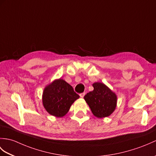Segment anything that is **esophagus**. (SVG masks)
Listing matches in <instances>:
<instances>
[{
    "label": "esophagus",
    "instance_id": "obj_1",
    "mask_svg": "<svg viewBox=\"0 0 156 156\" xmlns=\"http://www.w3.org/2000/svg\"><path fill=\"white\" fill-rule=\"evenodd\" d=\"M84 95H85V92H84V93H81V94H80V97L82 98H84Z\"/></svg>",
    "mask_w": 156,
    "mask_h": 156
}]
</instances>
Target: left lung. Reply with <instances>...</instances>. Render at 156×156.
Returning a JSON list of instances; mask_svg holds the SVG:
<instances>
[{"mask_svg": "<svg viewBox=\"0 0 156 156\" xmlns=\"http://www.w3.org/2000/svg\"><path fill=\"white\" fill-rule=\"evenodd\" d=\"M92 86L94 90L84 96L85 101L96 117L109 116L116 107V95L103 83L95 82Z\"/></svg>", "mask_w": 156, "mask_h": 156, "instance_id": "left-lung-1", "label": "left lung"}]
</instances>
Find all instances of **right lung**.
Returning <instances> with one entry per match:
<instances>
[{"label":"right lung","instance_id":"obj_1","mask_svg":"<svg viewBox=\"0 0 156 156\" xmlns=\"http://www.w3.org/2000/svg\"><path fill=\"white\" fill-rule=\"evenodd\" d=\"M79 97L69 84L60 78L45 87L42 103L50 115L61 118L68 113L72 104Z\"/></svg>","mask_w":156,"mask_h":156}]
</instances>
